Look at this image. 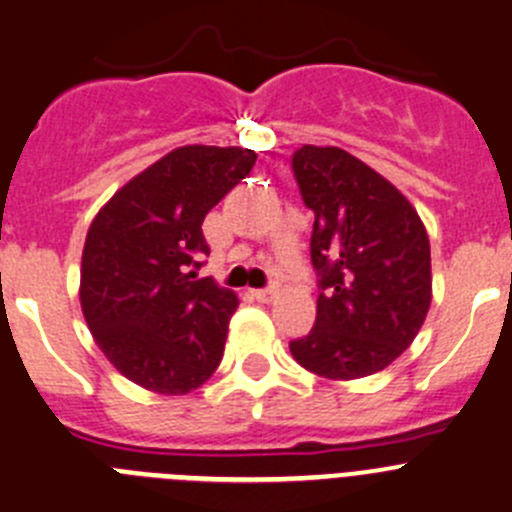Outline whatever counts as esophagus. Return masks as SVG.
Segmentation results:
<instances>
[{"label": "esophagus", "mask_w": 512, "mask_h": 512, "mask_svg": "<svg viewBox=\"0 0 512 512\" xmlns=\"http://www.w3.org/2000/svg\"><path fill=\"white\" fill-rule=\"evenodd\" d=\"M252 298L260 300V303H270V300L278 298V290H272V288H267V290H252Z\"/></svg>", "instance_id": "34e87169"}]
</instances>
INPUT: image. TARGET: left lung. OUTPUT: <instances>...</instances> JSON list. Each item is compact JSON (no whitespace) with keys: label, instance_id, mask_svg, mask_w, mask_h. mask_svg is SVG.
Returning <instances> with one entry per match:
<instances>
[{"label":"left lung","instance_id":"left-lung-1","mask_svg":"<svg viewBox=\"0 0 512 512\" xmlns=\"http://www.w3.org/2000/svg\"><path fill=\"white\" fill-rule=\"evenodd\" d=\"M293 171L315 214L310 257L323 293L313 331L290 353L323 379H364L407 351L427 318V227L389 179L343 148L305 143Z\"/></svg>","mask_w":512,"mask_h":512}]
</instances>
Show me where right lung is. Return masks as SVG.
<instances>
[{
    "label": "right lung",
    "mask_w": 512,
    "mask_h": 512,
    "mask_svg": "<svg viewBox=\"0 0 512 512\" xmlns=\"http://www.w3.org/2000/svg\"><path fill=\"white\" fill-rule=\"evenodd\" d=\"M257 154L179 146L121 186L90 222L80 308L105 358L133 384L179 396L217 371L240 300L197 278L209 255L202 222Z\"/></svg>",
    "instance_id": "add662e5"
}]
</instances>
